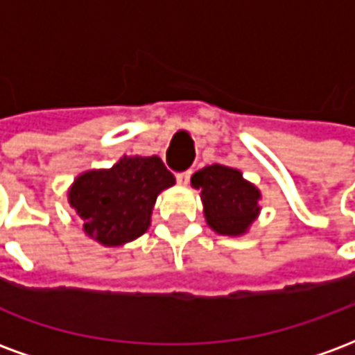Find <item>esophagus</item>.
I'll list each match as a JSON object with an SVG mask.
<instances>
[{"label": "esophagus", "instance_id": "1", "mask_svg": "<svg viewBox=\"0 0 355 355\" xmlns=\"http://www.w3.org/2000/svg\"><path fill=\"white\" fill-rule=\"evenodd\" d=\"M190 175H192L190 171H184V173H177V182H178V184H182V186L188 184V182H190Z\"/></svg>", "mask_w": 355, "mask_h": 355}]
</instances>
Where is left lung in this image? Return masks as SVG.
<instances>
[{"instance_id": "8db88e82", "label": "left lung", "mask_w": 355, "mask_h": 355, "mask_svg": "<svg viewBox=\"0 0 355 355\" xmlns=\"http://www.w3.org/2000/svg\"><path fill=\"white\" fill-rule=\"evenodd\" d=\"M192 186L201 192L205 223L220 236H245L261 215V190L234 167L207 165L193 173Z\"/></svg>"}]
</instances>
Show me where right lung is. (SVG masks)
I'll list each match as a JSON object with an SVG mask.
<instances>
[{
    "label": "right lung",
    "mask_w": 355,
    "mask_h": 355,
    "mask_svg": "<svg viewBox=\"0 0 355 355\" xmlns=\"http://www.w3.org/2000/svg\"><path fill=\"white\" fill-rule=\"evenodd\" d=\"M175 184L157 155H123L110 169H89L73 178L68 203L83 232L104 247H121L150 228L157 196Z\"/></svg>",
    "instance_id": "add662e5"
}]
</instances>
